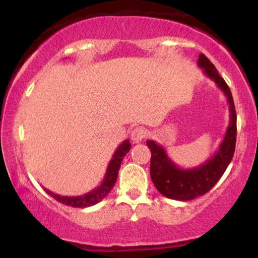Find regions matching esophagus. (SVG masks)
<instances>
[{
    "label": "esophagus",
    "instance_id": "1",
    "mask_svg": "<svg viewBox=\"0 0 258 258\" xmlns=\"http://www.w3.org/2000/svg\"><path fill=\"white\" fill-rule=\"evenodd\" d=\"M147 136V130L141 126H137L132 132V141L134 143H139L141 141H143Z\"/></svg>",
    "mask_w": 258,
    "mask_h": 258
}]
</instances>
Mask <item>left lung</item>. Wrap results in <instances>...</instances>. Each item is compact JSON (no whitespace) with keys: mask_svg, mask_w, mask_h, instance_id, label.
Listing matches in <instances>:
<instances>
[{"mask_svg":"<svg viewBox=\"0 0 258 258\" xmlns=\"http://www.w3.org/2000/svg\"><path fill=\"white\" fill-rule=\"evenodd\" d=\"M207 77L227 96L230 111V121L217 153L196 168L183 169L176 165L165 153V149L155 141H147L151 151L150 177L162 195L171 200L190 201L207 194L222 177L232 160L236 146V110L231 91L220 76L215 66L206 55L201 54L197 62Z\"/></svg>","mask_w":258,"mask_h":258,"instance_id":"obj_1","label":"left lung"}]
</instances>
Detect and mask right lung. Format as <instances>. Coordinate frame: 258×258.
Wrapping results in <instances>:
<instances>
[{
	"label": "right lung",
	"instance_id": "1",
	"mask_svg": "<svg viewBox=\"0 0 258 258\" xmlns=\"http://www.w3.org/2000/svg\"><path fill=\"white\" fill-rule=\"evenodd\" d=\"M130 148H132V144H130L129 140L123 141V142L119 144L117 150L115 151L114 155H112L111 161L109 162L103 181H102V183L97 186V188L91 190V191L88 194H84L82 196H61L57 195V194H54L52 191H49L48 189L44 188L45 192H47L48 195H50L52 199L58 201L59 203L66 204V206H70L73 208H87L94 206V204H96L100 202V201L103 200L104 197L110 192L112 186L115 185L122 160L123 157L129 153Z\"/></svg>",
	"mask_w": 258,
	"mask_h": 258
}]
</instances>
